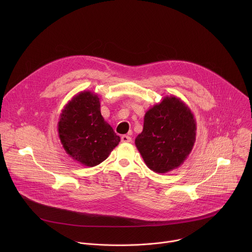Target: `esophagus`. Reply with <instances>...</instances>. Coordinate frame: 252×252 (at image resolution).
<instances>
[{"label":"esophagus","instance_id":"obj_1","mask_svg":"<svg viewBox=\"0 0 252 252\" xmlns=\"http://www.w3.org/2000/svg\"><path fill=\"white\" fill-rule=\"evenodd\" d=\"M121 139H122L123 142H129V141H131V137L129 135H126V134L122 135Z\"/></svg>","mask_w":252,"mask_h":252}]
</instances>
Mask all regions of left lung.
Returning <instances> with one entry per match:
<instances>
[{
	"label": "left lung",
	"instance_id": "1",
	"mask_svg": "<svg viewBox=\"0 0 252 252\" xmlns=\"http://www.w3.org/2000/svg\"><path fill=\"white\" fill-rule=\"evenodd\" d=\"M195 136L196 122L189 105L175 95H165L147 111L134 143L150 169L166 173L189 158Z\"/></svg>",
	"mask_w": 252,
	"mask_h": 252
}]
</instances>
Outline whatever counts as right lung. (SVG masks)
Wrapping results in <instances>:
<instances>
[{"mask_svg": "<svg viewBox=\"0 0 252 252\" xmlns=\"http://www.w3.org/2000/svg\"><path fill=\"white\" fill-rule=\"evenodd\" d=\"M58 132L65 153L89 167L106 159L121 141L100 114L97 94L91 91L80 92L63 106Z\"/></svg>", "mask_w": 252, "mask_h": 252, "instance_id": "obj_1", "label": "right lung"}]
</instances>
